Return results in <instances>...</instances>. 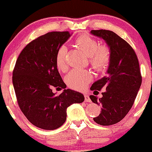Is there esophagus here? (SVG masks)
Segmentation results:
<instances>
[{"label":"esophagus","mask_w":152,"mask_h":152,"mask_svg":"<svg viewBox=\"0 0 152 152\" xmlns=\"http://www.w3.org/2000/svg\"><path fill=\"white\" fill-rule=\"evenodd\" d=\"M85 102H91V100H90V97H89V96L87 94L85 95Z\"/></svg>","instance_id":"obj_1"}]
</instances>
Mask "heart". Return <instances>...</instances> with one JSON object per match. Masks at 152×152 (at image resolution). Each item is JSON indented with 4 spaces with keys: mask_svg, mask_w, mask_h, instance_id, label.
<instances>
[{
    "mask_svg": "<svg viewBox=\"0 0 152 152\" xmlns=\"http://www.w3.org/2000/svg\"><path fill=\"white\" fill-rule=\"evenodd\" d=\"M77 45L90 56V64L97 71H104L111 59V51L107 45H100L99 41L89 35H81L76 40ZM67 48L61 45L57 49L55 56V61L58 70L65 72L67 69L66 61ZM93 76L89 70L75 69L70 71L65 78V82L70 88L81 90L91 81Z\"/></svg>",
    "mask_w": 152,
    "mask_h": 152,
    "instance_id": "b5f03b06",
    "label": "heart"
}]
</instances>
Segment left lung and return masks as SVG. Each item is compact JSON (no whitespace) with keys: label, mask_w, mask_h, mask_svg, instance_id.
<instances>
[{"label":"left lung","mask_w":152,"mask_h":152,"mask_svg":"<svg viewBox=\"0 0 152 152\" xmlns=\"http://www.w3.org/2000/svg\"><path fill=\"white\" fill-rule=\"evenodd\" d=\"M91 34L104 39L111 51L107 76L90 87L97 93L96 90L106 87L102 98L90 96L93 103L102 106L101 113L93 120L102 126L113 125L121 121L131 110L141 85L138 59L131 45L112 31L92 30Z\"/></svg>","instance_id":"1"}]
</instances>
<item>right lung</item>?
<instances>
[{"label":"right lung","instance_id":"add662e5","mask_svg":"<svg viewBox=\"0 0 152 152\" xmlns=\"http://www.w3.org/2000/svg\"><path fill=\"white\" fill-rule=\"evenodd\" d=\"M70 37L69 31H51L36 38L23 49L14 67L12 82L20 109L42 129L60 127L66 121L67 107L85 100L82 93L70 89L59 96L52 92L53 87L66 88L55 56Z\"/></svg>","mask_w":152,"mask_h":152}]
</instances>
